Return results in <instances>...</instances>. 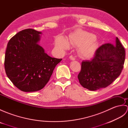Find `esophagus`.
Returning a JSON list of instances; mask_svg holds the SVG:
<instances>
[{
	"label": "esophagus",
	"mask_w": 128,
	"mask_h": 128,
	"mask_svg": "<svg viewBox=\"0 0 128 128\" xmlns=\"http://www.w3.org/2000/svg\"><path fill=\"white\" fill-rule=\"evenodd\" d=\"M69 58L72 60H75V58L74 56H69Z\"/></svg>",
	"instance_id": "esophagus-1"
}]
</instances>
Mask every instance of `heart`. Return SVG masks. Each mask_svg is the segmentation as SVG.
Segmentation results:
<instances>
[{
  "mask_svg": "<svg viewBox=\"0 0 128 128\" xmlns=\"http://www.w3.org/2000/svg\"><path fill=\"white\" fill-rule=\"evenodd\" d=\"M69 42L72 45L78 47L80 54L85 58H89L93 56L97 47L94 35L82 30L78 31L72 34L70 37ZM55 45L57 48L61 50H66L69 47V43L62 36L57 38Z\"/></svg>",
  "mask_w": 128,
  "mask_h": 128,
  "instance_id": "b5f03b06",
  "label": "heart"
}]
</instances>
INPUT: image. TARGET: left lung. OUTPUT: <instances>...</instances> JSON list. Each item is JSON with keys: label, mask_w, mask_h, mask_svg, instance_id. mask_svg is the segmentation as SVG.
Wrapping results in <instances>:
<instances>
[{"label": "left lung", "mask_w": 128, "mask_h": 128, "mask_svg": "<svg viewBox=\"0 0 128 128\" xmlns=\"http://www.w3.org/2000/svg\"><path fill=\"white\" fill-rule=\"evenodd\" d=\"M126 52L118 37L116 44L106 43L96 50L91 60L82 61L78 78L84 88L96 91L110 85L123 70Z\"/></svg>", "instance_id": "obj_1"}]
</instances>
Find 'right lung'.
<instances>
[{
	"mask_svg": "<svg viewBox=\"0 0 128 128\" xmlns=\"http://www.w3.org/2000/svg\"><path fill=\"white\" fill-rule=\"evenodd\" d=\"M42 32L28 28L18 32L8 43L4 67L8 78L24 92L42 89L62 60L49 56L38 43Z\"/></svg>",
	"mask_w": 128,
	"mask_h": 128,
	"instance_id": "add662e5",
	"label": "right lung"
}]
</instances>
